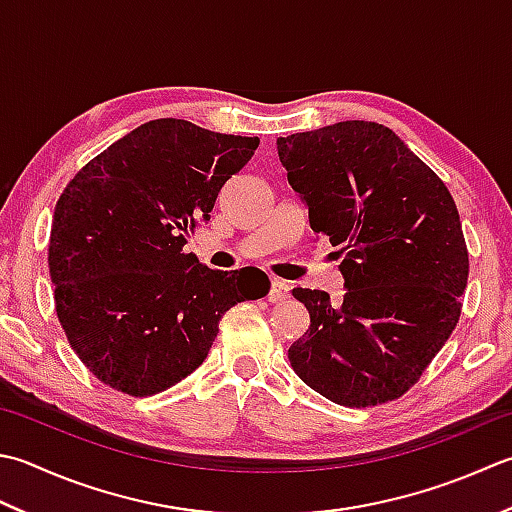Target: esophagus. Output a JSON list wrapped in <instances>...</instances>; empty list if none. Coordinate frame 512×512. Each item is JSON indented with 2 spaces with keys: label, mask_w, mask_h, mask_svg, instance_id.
I'll return each mask as SVG.
<instances>
[{
  "label": "esophagus",
  "mask_w": 512,
  "mask_h": 512,
  "mask_svg": "<svg viewBox=\"0 0 512 512\" xmlns=\"http://www.w3.org/2000/svg\"><path fill=\"white\" fill-rule=\"evenodd\" d=\"M288 299H290V286L284 282V279H273V284H270V293H268V302L284 304Z\"/></svg>",
  "instance_id": "1"
}]
</instances>
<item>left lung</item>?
Returning a JSON list of instances; mask_svg holds the SVG:
<instances>
[{"label":"left lung","instance_id":"8db88e82","mask_svg":"<svg viewBox=\"0 0 512 512\" xmlns=\"http://www.w3.org/2000/svg\"><path fill=\"white\" fill-rule=\"evenodd\" d=\"M310 228L339 246L346 295L293 288L310 326L288 348L295 373L348 408L413 388L462 315L468 248L453 195L393 130L339 122L277 139Z\"/></svg>","mask_w":512,"mask_h":512}]
</instances>
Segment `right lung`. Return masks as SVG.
Here are the masks:
<instances>
[{"label":"right lung","mask_w":512,"mask_h":512,"mask_svg":"<svg viewBox=\"0 0 512 512\" xmlns=\"http://www.w3.org/2000/svg\"><path fill=\"white\" fill-rule=\"evenodd\" d=\"M257 146L153 119L66 184L48 244L55 313L102 384L130 397L179 384L202 366L226 310L268 293L259 268L213 270L184 250Z\"/></svg>","instance_id":"obj_1"}]
</instances>
